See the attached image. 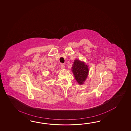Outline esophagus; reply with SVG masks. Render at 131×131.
<instances>
[{
	"label": "esophagus",
	"instance_id": "esophagus-1",
	"mask_svg": "<svg viewBox=\"0 0 131 131\" xmlns=\"http://www.w3.org/2000/svg\"><path fill=\"white\" fill-rule=\"evenodd\" d=\"M61 68L62 69H64L65 68V66L63 64H61Z\"/></svg>",
	"mask_w": 131,
	"mask_h": 131
}]
</instances>
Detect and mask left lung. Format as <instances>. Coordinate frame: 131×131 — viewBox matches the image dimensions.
Listing matches in <instances>:
<instances>
[{"label":"left lung","mask_w":131,"mask_h":131,"mask_svg":"<svg viewBox=\"0 0 131 131\" xmlns=\"http://www.w3.org/2000/svg\"><path fill=\"white\" fill-rule=\"evenodd\" d=\"M72 68V71L76 80L80 85H82L89 73L88 66L84 62L75 59L74 61Z\"/></svg>","instance_id":"1"}]
</instances>
